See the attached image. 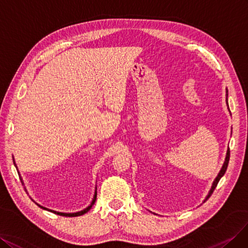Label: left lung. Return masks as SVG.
<instances>
[{
	"instance_id": "left-lung-1",
	"label": "left lung",
	"mask_w": 248,
	"mask_h": 248,
	"mask_svg": "<svg viewBox=\"0 0 248 248\" xmlns=\"http://www.w3.org/2000/svg\"><path fill=\"white\" fill-rule=\"evenodd\" d=\"M227 98H228V91H227ZM228 104V103H227ZM229 161H230V149H228V151H227V156H226V161H225V163H223V166H222V168H221V170H220V172L218 173V175H217V177L215 178V180H214V182H213V185H212V187H211V189H210V191H209V195L207 196V198H206V200L207 199H209V197L212 195V193H213V190L215 189V187H217V183H218V181L220 180V178L223 176V174L226 173V171H227V168H228V165H229Z\"/></svg>"
}]
</instances>
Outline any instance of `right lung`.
<instances>
[{"mask_svg":"<svg viewBox=\"0 0 248 248\" xmlns=\"http://www.w3.org/2000/svg\"><path fill=\"white\" fill-rule=\"evenodd\" d=\"M95 199H97V193L94 194V197H93V202H92V204L87 207V208H85L84 210H82V211H79V212H76V213H62V212H57V211H52V210H49V211H51V212H54L55 214H60V215H62V217H80V215H82V214H84V213H86L87 211H89L91 208H92V206L94 204V202H95ZM41 207V208H43V209H46V208H44V207H42V206H40ZM46 210H48V209H46Z\"/></svg>","mask_w":248,"mask_h":248,"instance_id":"add662e5","label":"right lung"}]
</instances>
